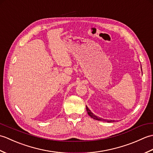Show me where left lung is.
I'll use <instances>...</instances> for the list:
<instances>
[{
    "instance_id": "left-lung-1",
    "label": "left lung",
    "mask_w": 153,
    "mask_h": 153,
    "mask_svg": "<svg viewBox=\"0 0 153 153\" xmlns=\"http://www.w3.org/2000/svg\"><path fill=\"white\" fill-rule=\"evenodd\" d=\"M86 110H87V114L91 117L92 118H93L94 120H100V121H105V122H114V120H105V119H102V118H99V117H97V116H95V114H94L93 113L91 112V111L89 109L88 107H87L86 106Z\"/></svg>"
}]
</instances>
